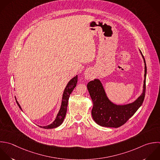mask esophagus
I'll return each instance as SVG.
<instances>
[{
  "instance_id": "1",
  "label": "esophagus",
  "mask_w": 160,
  "mask_h": 160,
  "mask_svg": "<svg viewBox=\"0 0 160 160\" xmlns=\"http://www.w3.org/2000/svg\"><path fill=\"white\" fill-rule=\"evenodd\" d=\"M85 78H86L87 79H90V76H91L90 71V70H87V71L85 72Z\"/></svg>"
}]
</instances>
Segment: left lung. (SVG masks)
<instances>
[{"mask_svg":"<svg viewBox=\"0 0 160 160\" xmlns=\"http://www.w3.org/2000/svg\"><path fill=\"white\" fill-rule=\"evenodd\" d=\"M140 53L145 62L143 91L142 95L134 102L125 105H115L108 100L102 84L98 79L90 81L87 84V88L93 103L92 115L98 125L105 127L118 128L124 125L142 106L146 91L147 65L141 51Z\"/></svg>","mask_w":160,"mask_h":160,"instance_id":"1","label":"left lung"}]
</instances>
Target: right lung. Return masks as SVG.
I'll return each instance as SVG.
<instances>
[{"label": "right lung", "mask_w": 160, "mask_h": 160, "mask_svg": "<svg viewBox=\"0 0 160 160\" xmlns=\"http://www.w3.org/2000/svg\"><path fill=\"white\" fill-rule=\"evenodd\" d=\"M77 81H78V77H77V75L74 78H73L72 80H70V82L68 83V84H67V87H66V88H65V89L63 92L60 109L59 112L57 114V117H56L55 120H54V122L52 123H51L50 125H48V126L40 127L41 128H45V129L54 128L59 127L62 123V122H63L64 118L65 117V115H66L67 108L68 102V99H69V97H70V95L72 92L74 88L76 87L77 83ZM16 102H17V105H18L19 108L22 110V108H21L20 105L18 104V103L17 101H16Z\"/></svg>", "instance_id": "add662e5"}]
</instances>
